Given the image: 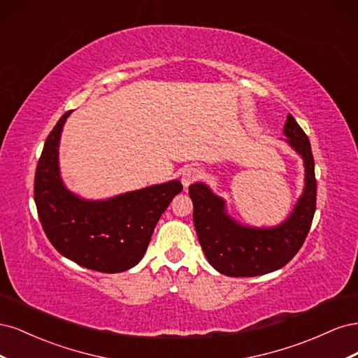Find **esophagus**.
<instances>
[{
    "instance_id": "obj_1",
    "label": "esophagus",
    "mask_w": 358,
    "mask_h": 358,
    "mask_svg": "<svg viewBox=\"0 0 358 358\" xmlns=\"http://www.w3.org/2000/svg\"><path fill=\"white\" fill-rule=\"evenodd\" d=\"M200 178H201V171L197 167H187L182 171V176H180L183 188H188L191 183H194Z\"/></svg>"
}]
</instances>
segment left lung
<instances>
[{
    "label": "left lung",
    "mask_w": 358,
    "mask_h": 358,
    "mask_svg": "<svg viewBox=\"0 0 358 358\" xmlns=\"http://www.w3.org/2000/svg\"><path fill=\"white\" fill-rule=\"evenodd\" d=\"M284 134L287 143L305 162V189L288 218L272 229H254L236 222L225 213V203L204 183H192L194 225L203 252L220 273L259 276L284 267L294 257L310 230L317 208V179L309 138L291 115Z\"/></svg>",
    "instance_id": "8db88e82"
}]
</instances>
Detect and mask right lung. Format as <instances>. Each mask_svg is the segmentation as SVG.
Segmentation results:
<instances>
[{
	"mask_svg": "<svg viewBox=\"0 0 358 358\" xmlns=\"http://www.w3.org/2000/svg\"><path fill=\"white\" fill-rule=\"evenodd\" d=\"M70 113L53 127L36 169L38 220L61 255L96 272H125L143 258L158 220L182 183L170 180L103 201L74 196L64 187L58 166L59 137Z\"/></svg>",
	"mask_w": 358,
	"mask_h": 358,
	"instance_id": "add662e5",
	"label": "right lung"
}]
</instances>
